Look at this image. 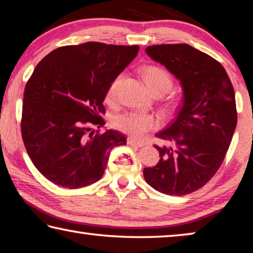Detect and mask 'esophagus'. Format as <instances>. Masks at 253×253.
Returning a JSON list of instances; mask_svg holds the SVG:
<instances>
[{
  "label": "esophagus",
  "mask_w": 253,
  "mask_h": 253,
  "mask_svg": "<svg viewBox=\"0 0 253 253\" xmlns=\"http://www.w3.org/2000/svg\"><path fill=\"white\" fill-rule=\"evenodd\" d=\"M127 144L128 145H131V146H137V147H144L145 145L144 143H140V142H137L134 138H128L127 139Z\"/></svg>",
  "instance_id": "34e87169"
}]
</instances>
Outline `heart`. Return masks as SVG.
Wrapping results in <instances>:
<instances>
[{"label":"heart","mask_w":253,"mask_h":253,"mask_svg":"<svg viewBox=\"0 0 253 253\" xmlns=\"http://www.w3.org/2000/svg\"><path fill=\"white\" fill-rule=\"evenodd\" d=\"M142 76L145 84L154 95H164L173 87V78L168 70L158 66H146L142 69ZM124 75H118L109 84L107 98L114 100L117 97L119 87L123 83ZM160 125L156 116L152 114L143 113H127L119 115L114 119V126L117 129L130 135L134 138H143L148 131Z\"/></svg>","instance_id":"heart-1"}]
</instances>
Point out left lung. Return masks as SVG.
<instances>
[{
  "label": "left lung",
  "instance_id": "1",
  "mask_svg": "<svg viewBox=\"0 0 253 253\" xmlns=\"http://www.w3.org/2000/svg\"><path fill=\"white\" fill-rule=\"evenodd\" d=\"M146 53L181 81L183 101L177 116L156 137L161 160L144 169V177L161 193L186 195L203 187L217 172L237 126L233 85L223 66L185 43L157 44Z\"/></svg>",
  "mask_w": 253,
  "mask_h": 253
}]
</instances>
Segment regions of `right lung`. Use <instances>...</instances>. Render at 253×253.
<instances>
[{
  "label": "right lung",
  "mask_w": 253,
  "mask_h": 253,
  "mask_svg": "<svg viewBox=\"0 0 253 253\" xmlns=\"http://www.w3.org/2000/svg\"><path fill=\"white\" fill-rule=\"evenodd\" d=\"M138 45L87 42L60 46L38 63L25 84L21 132L38 170L53 184L79 188L104 175L111 149L125 145L105 125L109 84L138 53Z\"/></svg>",
  "instance_id": "right-lung-1"
}]
</instances>
